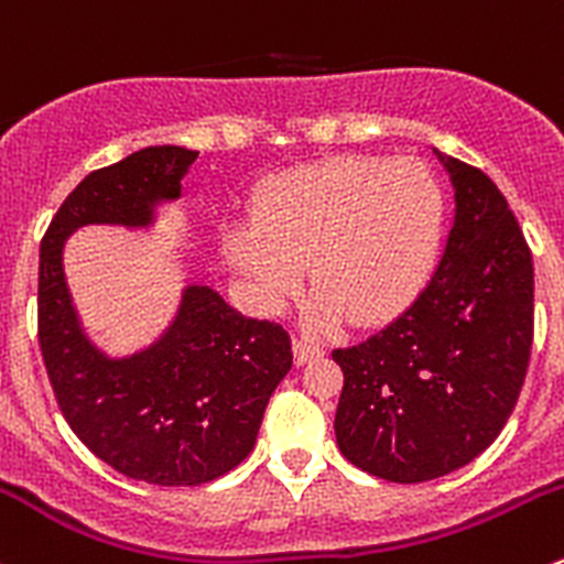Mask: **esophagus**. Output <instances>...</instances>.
Segmentation results:
<instances>
[{"label": "esophagus", "mask_w": 564, "mask_h": 564, "mask_svg": "<svg viewBox=\"0 0 564 564\" xmlns=\"http://www.w3.org/2000/svg\"><path fill=\"white\" fill-rule=\"evenodd\" d=\"M321 356H323L321 345L310 343V339H304V337L293 339V359H295V365H299V367L310 365V361L321 359Z\"/></svg>", "instance_id": "obj_1"}]
</instances>
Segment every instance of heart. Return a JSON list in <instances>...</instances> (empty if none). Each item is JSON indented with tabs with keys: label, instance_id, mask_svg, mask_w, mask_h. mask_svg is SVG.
<instances>
[{
	"label": "heart",
	"instance_id": "1",
	"mask_svg": "<svg viewBox=\"0 0 564 564\" xmlns=\"http://www.w3.org/2000/svg\"><path fill=\"white\" fill-rule=\"evenodd\" d=\"M442 232L444 194L422 161L337 155L276 177L221 252L260 310H276L306 265L317 326H372L414 301Z\"/></svg>",
	"mask_w": 564,
	"mask_h": 564
}]
</instances>
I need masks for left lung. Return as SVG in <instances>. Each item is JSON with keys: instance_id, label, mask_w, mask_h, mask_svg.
I'll return each mask as SVG.
<instances>
[{"instance_id": "obj_1", "label": "left lung", "mask_w": 564, "mask_h": 564, "mask_svg": "<svg viewBox=\"0 0 564 564\" xmlns=\"http://www.w3.org/2000/svg\"><path fill=\"white\" fill-rule=\"evenodd\" d=\"M433 153L455 192L436 274L398 321L332 354L345 376L339 453L389 482H427L485 453L516 409L532 350V252L510 205L485 172Z\"/></svg>"}]
</instances>
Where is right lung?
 Segmentation results:
<instances>
[{"label": "right lung", "instance_id": "right-lung-1", "mask_svg": "<svg viewBox=\"0 0 564 564\" xmlns=\"http://www.w3.org/2000/svg\"><path fill=\"white\" fill-rule=\"evenodd\" d=\"M197 150L150 144L90 172L59 205L41 243L37 337L70 431L111 469L150 485H203L236 469L293 367L282 326L232 310L210 284L181 290L170 326L131 354L87 334L65 276L82 227L148 232L183 197Z\"/></svg>", "mask_w": 564, "mask_h": 564}]
</instances>
